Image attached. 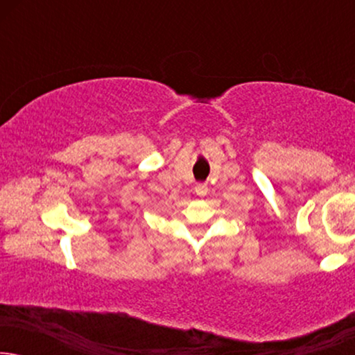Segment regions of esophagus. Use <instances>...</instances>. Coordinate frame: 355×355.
Wrapping results in <instances>:
<instances>
[{
	"mask_svg": "<svg viewBox=\"0 0 355 355\" xmlns=\"http://www.w3.org/2000/svg\"><path fill=\"white\" fill-rule=\"evenodd\" d=\"M196 193L198 197H205L208 193V186L207 184H197L196 186Z\"/></svg>",
	"mask_w": 355,
	"mask_h": 355,
	"instance_id": "34e87169",
	"label": "esophagus"
}]
</instances>
